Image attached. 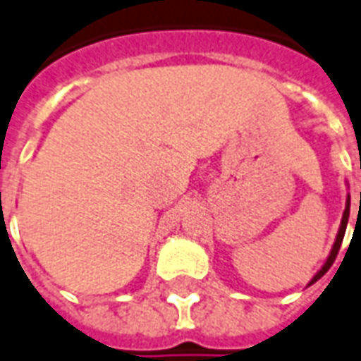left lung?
Segmentation results:
<instances>
[{"instance_id":"1","label":"left lung","mask_w":361,"mask_h":361,"mask_svg":"<svg viewBox=\"0 0 361 361\" xmlns=\"http://www.w3.org/2000/svg\"><path fill=\"white\" fill-rule=\"evenodd\" d=\"M360 207H361V193H360ZM348 216H350V193L346 195V207H344V212H343V218H341V226H338V231H337V237H335V243H333V247L329 250V256H327V260L323 262V266L317 269V274L312 279H310L308 287L310 285H314L317 279H322L325 274H327V269L333 266L335 262V258L338 255V248L343 245V239H344V233H346V226H348Z\"/></svg>"}]
</instances>
